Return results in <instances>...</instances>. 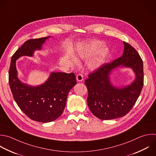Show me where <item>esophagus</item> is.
I'll return each mask as SVG.
<instances>
[{"label": "esophagus", "mask_w": 156, "mask_h": 156, "mask_svg": "<svg viewBox=\"0 0 156 156\" xmlns=\"http://www.w3.org/2000/svg\"><path fill=\"white\" fill-rule=\"evenodd\" d=\"M83 79V76L82 74H79L77 76H76V80L78 82H82Z\"/></svg>", "instance_id": "34e87169"}]
</instances>
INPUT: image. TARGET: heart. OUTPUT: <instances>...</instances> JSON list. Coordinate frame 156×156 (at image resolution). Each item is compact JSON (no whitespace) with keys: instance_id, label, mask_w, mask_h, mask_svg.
<instances>
[{"instance_id":"obj_1","label":"heart","mask_w":156,"mask_h":156,"mask_svg":"<svg viewBox=\"0 0 156 156\" xmlns=\"http://www.w3.org/2000/svg\"><path fill=\"white\" fill-rule=\"evenodd\" d=\"M103 42L99 40H93L82 44L79 49L76 58L87 59L95 55L88 62V66L91 70H96L101 67L107 61L110 54L108 48L105 47ZM72 62L76 64L77 61L71 60Z\"/></svg>"}]
</instances>
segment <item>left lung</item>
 Segmentation results:
<instances>
[{
  "label": "left lung",
  "mask_w": 156,
  "mask_h": 156,
  "mask_svg": "<svg viewBox=\"0 0 156 156\" xmlns=\"http://www.w3.org/2000/svg\"><path fill=\"white\" fill-rule=\"evenodd\" d=\"M124 45L122 56L90 74L85 81L88 94L87 104L92 113L103 120L126 115L135 104L143 86V63L136 51L129 44ZM118 67H129L135 74L129 85L119 87L111 82V76Z\"/></svg>",
  "instance_id": "8db88e82"
}]
</instances>
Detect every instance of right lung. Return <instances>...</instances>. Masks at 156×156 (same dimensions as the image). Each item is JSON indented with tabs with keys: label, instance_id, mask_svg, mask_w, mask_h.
<instances>
[{
	"label": "right lung",
	"instance_id": "right-lung-1",
	"mask_svg": "<svg viewBox=\"0 0 156 156\" xmlns=\"http://www.w3.org/2000/svg\"><path fill=\"white\" fill-rule=\"evenodd\" d=\"M50 37L26 41L12 56L9 69V85L15 102L31 119L44 123L55 120L63 113L68 94L76 84V76L73 73L52 72L45 82L32 86L19 79L16 61L23 56L34 57Z\"/></svg>",
	"mask_w": 156,
	"mask_h": 156
}]
</instances>
